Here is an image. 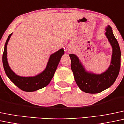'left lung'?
Returning <instances> with one entry per match:
<instances>
[{
  "mask_svg": "<svg viewBox=\"0 0 124 124\" xmlns=\"http://www.w3.org/2000/svg\"><path fill=\"white\" fill-rule=\"evenodd\" d=\"M105 35L112 49L111 61L108 69L101 74L87 71L78 57L74 53L69 54L71 59V70L77 84L87 93L96 94L109 88L116 79L121 66V50L115 37L112 27L108 25Z\"/></svg>",
  "mask_w": 124,
  "mask_h": 124,
  "instance_id": "left-lung-1",
  "label": "left lung"
}]
</instances>
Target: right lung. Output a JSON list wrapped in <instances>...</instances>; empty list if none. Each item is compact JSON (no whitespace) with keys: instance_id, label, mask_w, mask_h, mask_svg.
Instances as JSON below:
<instances>
[{"instance_id":"add662e5","label":"right lung","mask_w":124,"mask_h":124,"mask_svg":"<svg viewBox=\"0 0 124 124\" xmlns=\"http://www.w3.org/2000/svg\"><path fill=\"white\" fill-rule=\"evenodd\" d=\"M12 34V33L10 34L6 40L2 56L4 70L7 77L15 85L24 92H34L45 87L52 80L61 57L64 54V49L62 48L50 54L45 69L40 74L34 76H20L12 70L8 62L7 45Z\"/></svg>"}]
</instances>
